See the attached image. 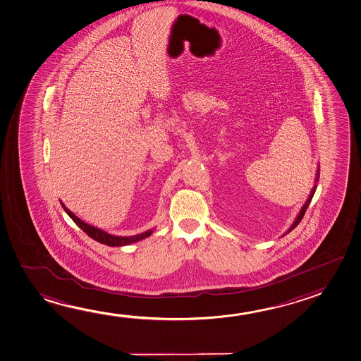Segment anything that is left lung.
<instances>
[{
    "label": "left lung",
    "instance_id": "left-lung-1",
    "mask_svg": "<svg viewBox=\"0 0 361 361\" xmlns=\"http://www.w3.org/2000/svg\"><path fill=\"white\" fill-rule=\"evenodd\" d=\"M318 177H319V168H317V173H316V182H317L318 180ZM316 188H317V185L314 184V187L312 188L311 193H310V196H308V198H307L306 203L303 204V207L300 208V214H298V216L295 217V220H294L293 224H292V226L288 228L287 233H284V235H287L288 233H290V231L293 230L294 227L297 226V225L300 224V221H302V219H303V216H305V214H306L307 207L310 206V203H311L312 198H313V195H314V192H316ZM284 235H283V236H284Z\"/></svg>",
    "mask_w": 361,
    "mask_h": 361
}]
</instances>
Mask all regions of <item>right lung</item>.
Returning a JSON list of instances; mask_svg holds the SVG:
<instances>
[{
  "label": "right lung",
  "instance_id": "1",
  "mask_svg": "<svg viewBox=\"0 0 361 361\" xmlns=\"http://www.w3.org/2000/svg\"><path fill=\"white\" fill-rule=\"evenodd\" d=\"M61 207L63 209L67 212L68 216L72 219V220L78 225V226L85 231V233L90 236V238H93V240H96L98 243H101V244L109 245V246H125V245L133 244V243H137V241H140L142 238H149L152 233H153V230H147L145 233H139V235H134V236H115V235H111V233H107L104 230H101V228H97V227L91 226V225H88L86 222H83V221L78 219L73 212H71L67 207H66V204L61 201Z\"/></svg>",
  "mask_w": 361,
  "mask_h": 361
}]
</instances>
